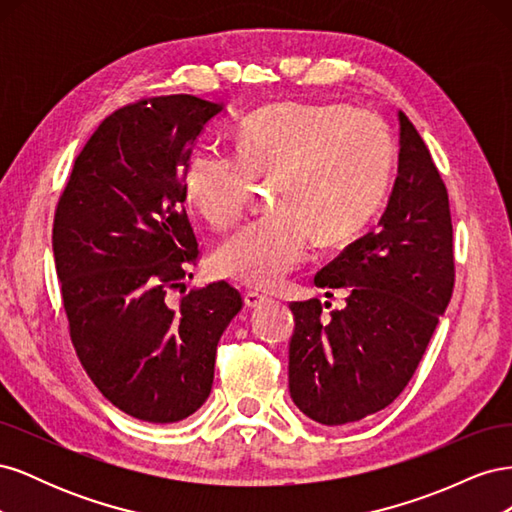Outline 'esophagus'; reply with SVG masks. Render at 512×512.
I'll return each mask as SVG.
<instances>
[{
  "instance_id": "obj_1",
  "label": "esophagus",
  "mask_w": 512,
  "mask_h": 512,
  "mask_svg": "<svg viewBox=\"0 0 512 512\" xmlns=\"http://www.w3.org/2000/svg\"><path fill=\"white\" fill-rule=\"evenodd\" d=\"M267 301H269V297L265 292H260V290H247L245 292V305L247 307H258V305L267 303Z\"/></svg>"
}]
</instances>
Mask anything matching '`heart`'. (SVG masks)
Here are the masks:
<instances>
[{
  "label": "heart",
  "mask_w": 512,
  "mask_h": 512,
  "mask_svg": "<svg viewBox=\"0 0 512 512\" xmlns=\"http://www.w3.org/2000/svg\"><path fill=\"white\" fill-rule=\"evenodd\" d=\"M239 158L198 151L185 170V198L213 228L235 226L256 183H273L267 220L241 228L215 254L218 269L271 288L307 258L312 239H352L376 213L389 183L393 145L380 117L339 102L262 108L237 134Z\"/></svg>",
  "instance_id": "obj_1"
}]
</instances>
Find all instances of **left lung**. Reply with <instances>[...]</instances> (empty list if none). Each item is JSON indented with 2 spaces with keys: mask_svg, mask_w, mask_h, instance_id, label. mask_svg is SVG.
<instances>
[{
  "mask_svg": "<svg viewBox=\"0 0 512 512\" xmlns=\"http://www.w3.org/2000/svg\"><path fill=\"white\" fill-rule=\"evenodd\" d=\"M397 119V177L378 226L314 277L327 297L344 288L346 307L322 314L318 299L290 303V397L322 425L361 421L393 404L453 294L446 185L412 121L401 111Z\"/></svg>",
  "mask_w": 512,
  "mask_h": 512,
  "instance_id": "left-lung-1",
  "label": "left lung"
}]
</instances>
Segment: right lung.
Segmentation results:
<instances>
[{"mask_svg":"<svg viewBox=\"0 0 512 512\" xmlns=\"http://www.w3.org/2000/svg\"><path fill=\"white\" fill-rule=\"evenodd\" d=\"M222 111L188 94L119 108L57 203L53 254L74 350L100 393L138 421L177 423L205 404L218 342L243 307L226 282L170 301L198 260L185 170Z\"/></svg>","mask_w":512,"mask_h":512,"instance_id":"obj_1","label":"right lung"}]
</instances>
